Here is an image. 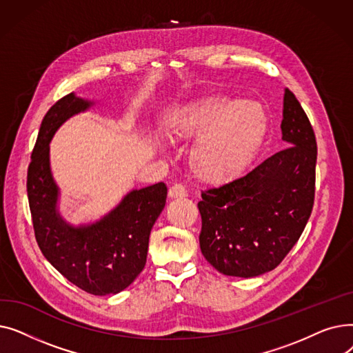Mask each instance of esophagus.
I'll list each match as a JSON object with an SVG mask.
<instances>
[{
    "label": "esophagus",
    "instance_id": "34e87169",
    "mask_svg": "<svg viewBox=\"0 0 353 353\" xmlns=\"http://www.w3.org/2000/svg\"><path fill=\"white\" fill-rule=\"evenodd\" d=\"M169 196L172 199H183V197L188 196V190H186V188L183 186V184L176 183L169 189Z\"/></svg>",
    "mask_w": 353,
    "mask_h": 353
}]
</instances>
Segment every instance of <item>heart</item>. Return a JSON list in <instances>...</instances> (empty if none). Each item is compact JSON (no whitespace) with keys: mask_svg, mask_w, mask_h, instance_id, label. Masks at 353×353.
Returning a JSON list of instances; mask_svg holds the SVG:
<instances>
[{"mask_svg":"<svg viewBox=\"0 0 353 353\" xmlns=\"http://www.w3.org/2000/svg\"><path fill=\"white\" fill-rule=\"evenodd\" d=\"M269 125L265 107L256 101L205 99L177 108L167 120L172 143L199 136L190 152L194 176L219 184L237 176L261 147Z\"/></svg>","mask_w":353,"mask_h":353,"instance_id":"1","label":"heart"}]
</instances>
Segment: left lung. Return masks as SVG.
<instances>
[{"mask_svg":"<svg viewBox=\"0 0 353 353\" xmlns=\"http://www.w3.org/2000/svg\"><path fill=\"white\" fill-rule=\"evenodd\" d=\"M281 128L286 148L246 176L201 192L200 249L220 273L253 277L273 270L298 242L310 217L316 137L288 88Z\"/></svg>","mask_w":353,"mask_h":353,"instance_id":"left-lung-1","label":"left lung"}]
</instances>
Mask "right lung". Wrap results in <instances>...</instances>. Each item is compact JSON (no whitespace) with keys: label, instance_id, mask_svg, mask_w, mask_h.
<instances>
[{"label":"right lung","instance_id":"add662e5","mask_svg":"<svg viewBox=\"0 0 353 353\" xmlns=\"http://www.w3.org/2000/svg\"><path fill=\"white\" fill-rule=\"evenodd\" d=\"M90 103L67 94L43 119L31 153L27 193L35 240L47 261L65 279L91 294L119 293L144 269L148 237L165 205L163 181L128 193L96 225L71 228L55 210L57 186L50 170L48 143L68 117Z\"/></svg>","mask_w":353,"mask_h":353}]
</instances>
